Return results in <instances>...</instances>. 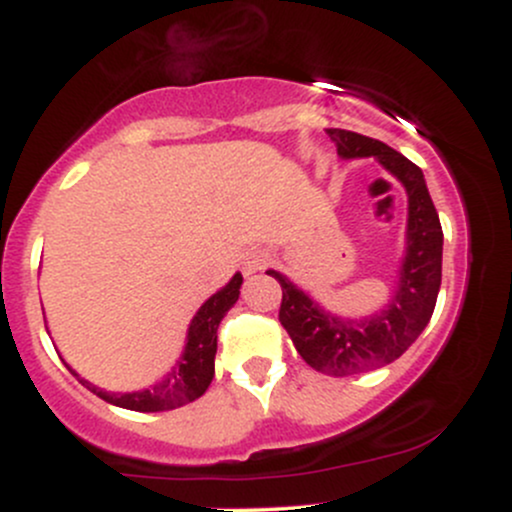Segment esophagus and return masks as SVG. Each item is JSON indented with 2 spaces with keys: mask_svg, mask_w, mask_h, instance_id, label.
<instances>
[{
  "mask_svg": "<svg viewBox=\"0 0 512 512\" xmlns=\"http://www.w3.org/2000/svg\"><path fill=\"white\" fill-rule=\"evenodd\" d=\"M267 264V255L262 250H252L243 257V272L245 274H255L257 269H262Z\"/></svg>",
  "mask_w": 512,
  "mask_h": 512,
  "instance_id": "34e87169",
  "label": "esophagus"
}]
</instances>
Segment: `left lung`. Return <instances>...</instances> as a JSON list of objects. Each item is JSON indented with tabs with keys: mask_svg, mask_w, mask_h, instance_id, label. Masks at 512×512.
<instances>
[{
	"mask_svg": "<svg viewBox=\"0 0 512 512\" xmlns=\"http://www.w3.org/2000/svg\"><path fill=\"white\" fill-rule=\"evenodd\" d=\"M342 158H370L402 182L409 199L407 248L399 264L395 296L368 317H342L322 308L315 298L276 269L281 284L279 320L310 368L334 378L387 366L419 339L431 320L443 276V228L428 195L419 166L399 151L349 129H327Z\"/></svg>",
	"mask_w": 512,
	"mask_h": 512,
	"instance_id": "obj_1",
	"label": "left lung"
}]
</instances>
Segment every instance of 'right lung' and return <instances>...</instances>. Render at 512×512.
<instances>
[{
    "mask_svg": "<svg viewBox=\"0 0 512 512\" xmlns=\"http://www.w3.org/2000/svg\"><path fill=\"white\" fill-rule=\"evenodd\" d=\"M240 284H243V274L236 272L221 291H216L209 301H204L202 308L197 310V315L192 317L190 327H187V339L182 356L156 385L144 387V390L137 392H108L101 390L98 385L88 383L86 378H81L69 363L67 368L72 370V375H76V380H79L86 390H91L93 395H98L105 399V402L122 409L146 411V414H149V411H168L178 409L182 404L195 402V399H199L207 392L209 383L214 380L216 330H219V322L223 320V315L236 305L240 296Z\"/></svg>",
    "mask_w": 512,
    "mask_h": 512,
    "instance_id": "right-lung-1",
    "label": "right lung"
}]
</instances>
